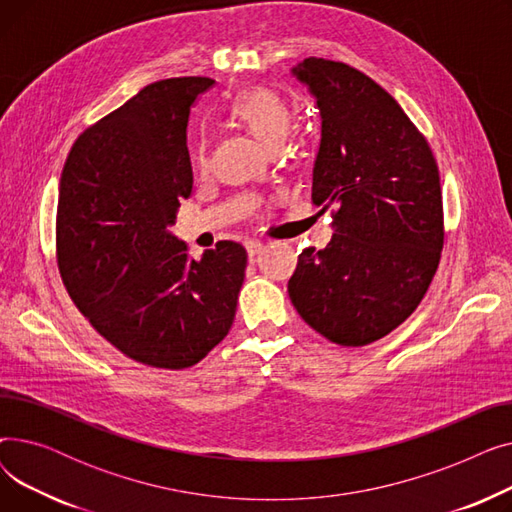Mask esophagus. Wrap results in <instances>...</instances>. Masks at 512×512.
<instances>
[{"label": "esophagus", "mask_w": 512, "mask_h": 512, "mask_svg": "<svg viewBox=\"0 0 512 512\" xmlns=\"http://www.w3.org/2000/svg\"><path fill=\"white\" fill-rule=\"evenodd\" d=\"M245 249H247V253H249V257L253 259V257H257L261 251H263V245L259 240H249L247 245H245Z\"/></svg>", "instance_id": "obj_1"}]
</instances>
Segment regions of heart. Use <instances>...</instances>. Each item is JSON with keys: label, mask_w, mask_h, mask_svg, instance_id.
<instances>
[{"label": "heart", "mask_w": 512, "mask_h": 512, "mask_svg": "<svg viewBox=\"0 0 512 512\" xmlns=\"http://www.w3.org/2000/svg\"><path fill=\"white\" fill-rule=\"evenodd\" d=\"M230 116L242 128H247L263 147L272 151L284 145L292 126L290 101L284 95L263 87L240 93L230 105ZM193 166L197 172H205L209 166L207 147L203 141H199L193 149Z\"/></svg>", "instance_id": "obj_1"}]
</instances>
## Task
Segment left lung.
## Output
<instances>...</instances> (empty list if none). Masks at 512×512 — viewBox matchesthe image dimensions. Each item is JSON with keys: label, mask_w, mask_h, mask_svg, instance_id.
<instances>
[{"label": "left lung", "mask_w": 512, "mask_h": 512, "mask_svg": "<svg viewBox=\"0 0 512 512\" xmlns=\"http://www.w3.org/2000/svg\"><path fill=\"white\" fill-rule=\"evenodd\" d=\"M292 74L319 107L311 199L321 211L334 209L336 230L326 249L299 255L288 294L315 332L363 346L417 309L438 270V164L396 99L363 72L307 58Z\"/></svg>", "instance_id": "obj_1"}]
</instances>
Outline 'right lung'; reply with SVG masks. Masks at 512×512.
<instances>
[{
	"label": "right lung",
	"mask_w": 512,
	"mask_h": 512,
	"mask_svg": "<svg viewBox=\"0 0 512 512\" xmlns=\"http://www.w3.org/2000/svg\"><path fill=\"white\" fill-rule=\"evenodd\" d=\"M205 76L147 85L74 143L60 180L56 245L62 282L120 353L159 369L199 363L230 332L247 251L220 240L188 257L170 226L191 197L186 149Z\"/></svg>",
	"instance_id": "1"
}]
</instances>
